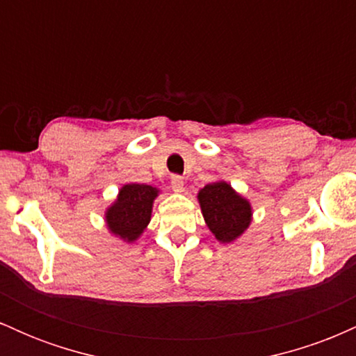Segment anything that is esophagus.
<instances>
[{"instance_id":"34e87169","label":"esophagus","mask_w":356,"mask_h":356,"mask_svg":"<svg viewBox=\"0 0 356 356\" xmlns=\"http://www.w3.org/2000/svg\"><path fill=\"white\" fill-rule=\"evenodd\" d=\"M170 186H172V191L177 192V194H182L184 192V181L179 175H174L172 181H170Z\"/></svg>"}]
</instances>
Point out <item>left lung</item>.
<instances>
[{
    "label": "left lung",
    "mask_w": 356,
    "mask_h": 356,
    "mask_svg": "<svg viewBox=\"0 0 356 356\" xmlns=\"http://www.w3.org/2000/svg\"><path fill=\"white\" fill-rule=\"evenodd\" d=\"M204 220L216 239L222 244L234 243L252 222V206L229 182L216 181L197 192Z\"/></svg>",
    "instance_id": "left-lung-1"
}]
</instances>
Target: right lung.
Wrapping results in <instances>:
<instances>
[{
	"label": "right lung",
	"mask_w": 356,
	"mask_h": 356,
	"mask_svg": "<svg viewBox=\"0 0 356 356\" xmlns=\"http://www.w3.org/2000/svg\"><path fill=\"white\" fill-rule=\"evenodd\" d=\"M161 191L147 184H125L115 201L105 209V226L108 232L127 244H132L144 234L152 218L154 201Z\"/></svg>",
	"instance_id": "obj_1"
}]
</instances>
